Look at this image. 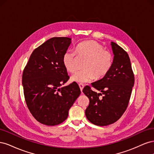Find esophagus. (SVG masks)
Segmentation results:
<instances>
[{"label":"esophagus","instance_id":"obj_1","mask_svg":"<svg viewBox=\"0 0 154 154\" xmlns=\"http://www.w3.org/2000/svg\"><path fill=\"white\" fill-rule=\"evenodd\" d=\"M79 87H80V90H81V91L82 92L83 88V87H84V85H83V84H82V83H80V84H79Z\"/></svg>","mask_w":154,"mask_h":154}]
</instances>
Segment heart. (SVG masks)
Masks as SVG:
<instances>
[{
  "instance_id": "b5f03b06",
  "label": "heart",
  "mask_w": 154,
  "mask_h": 154,
  "mask_svg": "<svg viewBox=\"0 0 154 154\" xmlns=\"http://www.w3.org/2000/svg\"><path fill=\"white\" fill-rule=\"evenodd\" d=\"M75 51L78 57L86 58L87 60L83 66L84 70L76 72L71 76L72 82L85 83L94 78L99 80L106 75L112 66V54L95 40L82 42L76 46ZM76 53L68 50L63 55V65L69 72H74L77 69Z\"/></svg>"
}]
</instances>
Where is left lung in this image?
I'll use <instances>...</instances> for the list:
<instances>
[{"label": "left lung", "mask_w": 154, "mask_h": 154, "mask_svg": "<svg viewBox=\"0 0 154 154\" xmlns=\"http://www.w3.org/2000/svg\"><path fill=\"white\" fill-rule=\"evenodd\" d=\"M114 54L112 66L103 78L91 83L97 93L86 86L83 92L89 99L85 110L87 119L97 126L115 123L127 108L134 84V76L130 58L126 51L112 42ZM100 95H103L100 98Z\"/></svg>", "instance_id": "8db88e82"}]
</instances>
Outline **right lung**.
Masks as SVG:
<instances>
[{"label": "right lung", "mask_w": 154, "mask_h": 154, "mask_svg": "<svg viewBox=\"0 0 154 154\" xmlns=\"http://www.w3.org/2000/svg\"><path fill=\"white\" fill-rule=\"evenodd\" d=\"M71 38L53 37L35 49L22 74L27 107L42 124L57 125L68 117L69 110L81 91L76 82L61 87L69 79L62 63Z\"/></svg>", "instance_id": "1"}]
</instances>
